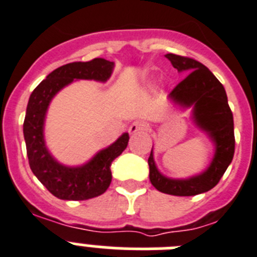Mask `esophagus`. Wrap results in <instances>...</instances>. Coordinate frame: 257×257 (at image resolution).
Listing matches in <instances>:
<instances>
[{
	"instance_id": "esophagus-1",
	"label": "esophagus",
	"mask_w": 257,
	"mask_h": 257,
	"mask_svg": "<svg viewBox=\"0 0 257 257\" xmlns=\"http://www.w3.org/2000/svg\"><path fill=\"white\" fill-rule=\"evenodd\" d=\"M146 129H147V124L143 123V121H140V120H137V121H133V123L129 125V133L134 134V133H137V132L146 131Z\"/></svg>"
}]
</instances>
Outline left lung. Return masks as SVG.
<instances>
[{
    "instance_id": "8db88e82",
    "label": "left lung",
    "mask_w": 257,
    "mask_h": 257,
    "mask_svg": "<svg viewBox=\"0 0 257 257\" xmlns=\"http://www.w3.org/2000/svg\"><path fill=\"white\" fill-rule=\"evenodd\" d=\"M166 59L178 71L188 73L170 92V101L180 107L192 108L196 125L210 137L215 154L209 168L187 179H173L161 174L155 164L154 151L149 157L150 180L157 191L173 196H195L210 191L219 183L234 155V124L225 89L206 66L179 55L168 54Z\"/></svg>"
}]
</instances>
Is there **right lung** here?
Returning a JSON list of instances; mask_svg holds the SVG:
<instances>
[{"instance_id": "obj_1", "label": "right lung", "mask_w": 257, "mask_h": 257, "mask_svg": "<svg viewBox=\"0 0 257 257\" xmlns=\"http://www.w3.org/2000/svg\"><path fill=\"white\" fill-rule=\"evenodd\" d=\"M112 69L114 62L100 57L87 62H70L48 74L29 97L23 125L29 166L39 182L60 200H89L106 192L112 178L110 166L126 149L129 134H121L84 165H62L46 147L43 125L48 105L55 94L74 79L106 82L111 77Z\"/></svg>"}]
</instances>
